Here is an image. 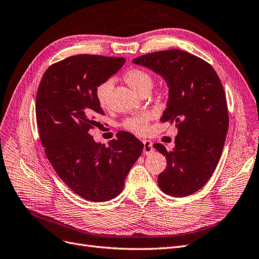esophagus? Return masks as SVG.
Listing matches in <instances>:
<instances>
[{
	"label": "esophagus",
	"mask_w": 259,
	"mask_h": 259,
	"mask_svg": "<svg viewBox=\"0 0 259 259\" xmlns=\"http://www.w3.org/2000/svg\"><path fill=\"white\" fill-rule=\"evenodd\" d=\"M144 154L149 155L153 152V147H152V143L150 140H144Z\"/></svg>",
	"instance_id": "esophagus-1"
}]
</instances>
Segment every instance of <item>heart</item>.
<instances>
[{
    "mask_svg": "<svg viewBox=\"0 0 259 259\" xmlns=\"http://www.w3.org/2000/svg\"><path fill=\"white\" fill-rule=\"evenodd\" d=\"M124 80L131 86V88L137 93L142 94L145 91L152 89L153 79L151 74L147 72L146 70L134 68L125 72ZM114 86V81L112 79H108L98 84L95 89V97L97 103L101 108H108L110 105V96ZM124 127L136 133V134H144L148 128V120L144 116H134L127 119L124 122Z\"/></svg>",
    "mask_w": 259,
    "mask_h": 259,
    "instance_id": "obj_1",
    "label": "heart"
}]
</instances>
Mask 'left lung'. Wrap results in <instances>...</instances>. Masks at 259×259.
<instances>
[{"label":"left lung","mask_w":259,"mask_h":259,"mask_svg":"<svg viewBox=\"0 0 259 259\" xmlns=\"http://www.w3.org/2000/svg\"><path fill=\"white\" fill-rule=\"evenodd\" d=\"M133 62L160 74L168 86L161 121L174 122L178 134L171 151L153 145L167 163L158 184L171 197H187L207 183L221 159L229 125L223 84L206 61L180 50L146 54Z\"/></svg>","instance_id":"8db88e82"}]
</instances>
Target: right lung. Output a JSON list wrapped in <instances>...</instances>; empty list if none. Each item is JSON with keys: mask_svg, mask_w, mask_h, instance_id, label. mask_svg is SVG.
<instances>
[{"mask_svg": "<svg viewBox=\"0 0 259 259\" xmlns=\"http://www.w3.org/2000/svg\"><path fill=\"white\" fill-rule=\"evenodd\" d=\"M123 57L76 55L46 70L36 93L35 114L45 154L57 175L74 193L92 202L119 195L144 144L119 132L106 147L89 133L105 112L95 89L116 73Z\"/></svg>", "mask_w": 259, "mask_h": 259, "instance_id": "1", "label": "right lung"}]
</instances>
